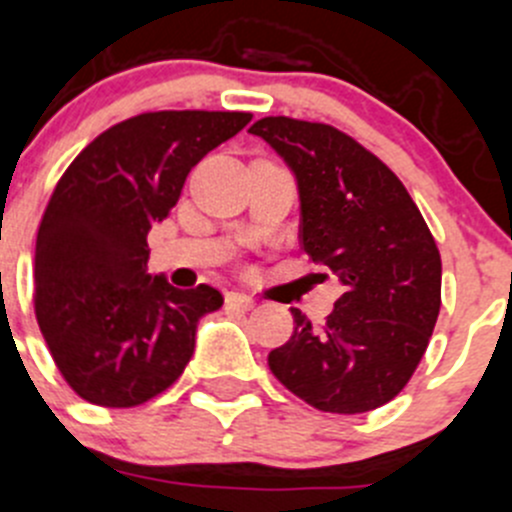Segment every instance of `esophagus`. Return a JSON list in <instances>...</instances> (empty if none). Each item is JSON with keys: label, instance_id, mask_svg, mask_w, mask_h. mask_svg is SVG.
<instances>
[{"label": "esophagus", "instance_id": "obj_1", "mask_svg": "<svg viewBox=\"0 0 512 512\" xmlns=\"http://www.w3.org/2000/svg\"><path fill=\"white\" fill-rule=\"evenodd\" d=\"M224 303H227L229 308H237V310H252V308H255V300H252L250 295H245V293H227Z\"/></svg>", "mask_w": 512, "mask_h": 512}]
</instances>
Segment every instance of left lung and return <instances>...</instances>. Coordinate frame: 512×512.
Here are the masks:
<instances>
[{
    "label": "left lung",
    "instance_id": "obj_1",
    "mask_svg": "<svg viewBox=\"0 0 512 512\" xmlns=\"http://www.w3.org/2000/svg\"><path fill=\"white\" fill-rule=\"evenodd\" d=\"M250 133L298 176L300 250L346 288L323 326L290 308L293 336L267 366L321 412L384 407L409 384L437 323V242L399 176L348 133L288 116L260 118Z\"/></svg>",
    "mask_w": 512,
    "mask_h": 512
}]
</instances>
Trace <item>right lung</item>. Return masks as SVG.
Returning <instances> with one entry per match:
<instances>
[{
    "label": "right lung",
    "instance_id": "add662e5",
    "mask_svg": "<svg viewBox=\"0 0 512 512\" xmlns=\"http://www.w3.org/2000/svg\"><path fill=\"white\" fill-rule=\"evenodd\" d=\"M252 121L242 111H148L116 123L55 184L35 250V318L65 384L128 409L169 389L194 353L209 285L146 275L151 224L171 214L191 166Z\"/></svg>",
    "mask_w": 512,
    "mask_h": 512
}]
</instances>
